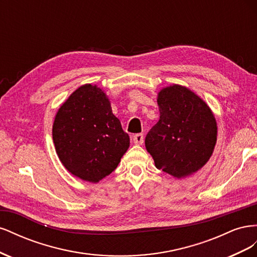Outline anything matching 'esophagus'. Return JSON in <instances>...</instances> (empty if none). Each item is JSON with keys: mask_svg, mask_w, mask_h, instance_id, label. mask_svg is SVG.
I'll list each match as a JSON object with an SVG mask.
<instances>
[{"mask_svg": "<svg viewBox=\"0 0 257 257\" xmlns=\"http://www.w3.org/2000/svg\"><path fill=\"white\" fill-rule=\"evenodd\" d=\"M133 142L135 145H143L144 143V134H135L133 136Z\"/></svg>", "mask_w": 257, "mask_h": 257, "instance_id": "esophagus-1", "label": "esophagus"}]
</instances>
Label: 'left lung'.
<instances>
[{"label": "left lung", "instance_id": "left-lung-1", "mask_svg": "<svg viewBox=\"0 0 257 257\" xmlns=\"http://www.w3.org/2000/svg\"><path fill=\"white\" fill-rule=\"evenodd\" d=\"M160 120L146 136L155 167L181 179L209 161L217 126L210 107L190 89L173 84L158 94Z\"/></svg>", "mask_w": 257, "mask_h": 257}]
</instances>
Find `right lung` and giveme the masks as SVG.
<instances>
[{
	"instance_id": "obj_1",
	"label": "right lung",
	"mask_w": 257,
	"mask_h": 257,
	"mask_svg": "<svg viewBox=\"0 0 257 257\" xmlns=\"http://www.w3.org/2000/svg\"><path fill=\"white\" fill-rule=\"evenodd\" d=\"M52 139L68 172L93 183L110 175L130 147L106 93L90 83L74 91L59 108Z\"/></svg>"
}]
</instances>
